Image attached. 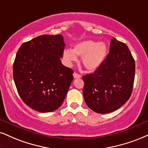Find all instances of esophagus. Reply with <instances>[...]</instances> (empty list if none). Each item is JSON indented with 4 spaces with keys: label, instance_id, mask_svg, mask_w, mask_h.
<instances>
[{
    "label": "esophagus",
    "instance_id": "obj_1",
    "mask_svg": "<svg viewBox=\"0 0 148 148\" xmlns=\"http://www.w3.org/2000/svg\"><path fill=\"white\" fill-rule=\"evenodd\" d=\"M73 76H74V78H75V79H77V78H81V76L80 75V74H77V73L74 72V74H73Z\"/></svg>",
    "mask_w": 148,
    "mask_h": 148
}]
</instances>
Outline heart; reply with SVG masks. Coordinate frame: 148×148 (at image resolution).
Wrapping results in <instances>:
<instances>
[{"mask_svg": "<svg viewBox=\"0 0 148 148\" xmlns=\"http://www.w3.org/2000/svg\"><path fill=\"white\" fill-rule=\"evenodd\" d=\"M107 54V46L103 42L85 40L74 45L73 49H65L63 58L70 65L77 60V56L82 57V62L87 69L96 70L102 65Z\"/></svg>", "mask_w": 148, "mask_h": 148, "instance_id": "b5f03b06", "label": "heart"}]
</instances>
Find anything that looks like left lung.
Instances as JSON below:
<instances>
[{
	"label": "left lung",
	"instance_id": "1",
	"mask_svg": "<svg viewBox=\"0 0 148 148\" xmlns=\"http://www.w3.org/2000/svg\"><path fill=\"white\" fill-rule=\"evenodd\" d=\"M134 76L135 61L129 48L113 37L102 65L93 74L83 76L87 106L99 114L119 109L130 97Z\"/></svg>",
	"mask_w": 148,
	"mask_h": 148
}]
</instances>
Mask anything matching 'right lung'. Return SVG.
<instances>
[{
    "label": "right lung",
    "mask_w": 148,
    "mask_h": 148,
    "mask_svg": "<svg viewBox=\"0 0 148 148\" xmlns=\"http://www.w3.org/2000/svg\"><path fill=\"white\" fill-rule=\"evenodd\" d=\"M65 45L61 34H45L23 43L17 51L13 65L17 91L39 112L59 108L73 81L74 71L60 61Z\"/></svg>",
    "instance_id": "1"
}]
</instances>
